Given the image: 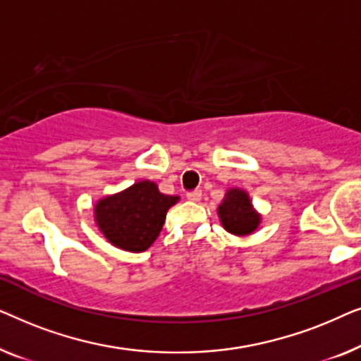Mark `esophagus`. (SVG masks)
Wrapping results in <instances>:
<instances>
[{
  "instance_id": "obj_1",
  "label": "esophagus",
  "mask_w": 361,
  "mask_h": 361,
  "mask_svg": "<svg viewBox=\"0 0 361 361\" xmlns=\"http://www.w3.org/2000/svg\"><path fill=\"white\" fill-rule=\"evenodd\" d=\"M185 197L190 202H199L202 199V190H190V192H187Z\"/></svg>"
}]
</instances>
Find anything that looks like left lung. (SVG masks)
<instances>
[{"instance_id": "obj_1", "label": "left lung", "mask_w": 361, "mask_h": 361, "mask_svg": "<svg viewBox=\"0 0 361 361\" xmlns=\"http://www.w3.org/2000/svg\"><path fill=\"white\" fill-rule=\"evenodd\" d=\"M219 215L225 230L238 236L253 233L261 220L251 207L248 194L240 189L226 192L224 202L219 207Z\"/></svg>"}]
</instances>
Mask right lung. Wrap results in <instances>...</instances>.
<instances>
[{
    "label": "right lung",
    "instance_id": "obj_1",
    "mask_svg": "<svg viewBox=\"0 0 361 361\" xmlns=\"http://www.w3.org/2000/svg\"><path fill=\"white\" fill-rule=\"evenodd\" d=\"M179 197L161 194L154 182L142 180L95 207L97 224L108 241L126 251H145L154 243L166 214Z\"/></svg>",
    "mask_w": 361,
    "mask_h": 361
}]
</instances>
